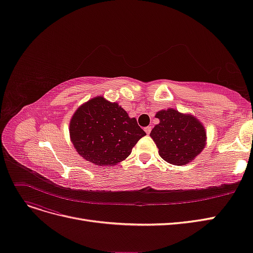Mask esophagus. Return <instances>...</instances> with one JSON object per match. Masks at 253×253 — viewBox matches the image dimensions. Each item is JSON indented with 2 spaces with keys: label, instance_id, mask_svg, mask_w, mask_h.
I'll use <instances>...</instances> for the list:
<instances>
[{
  "label": "esophagus",
  "instance_id": "esophagus-1",
  "mask_svg": "<svg viewBox=\"0 0 253 253\" xmlns=\"http://www.w3.org/2000/svg\"><path fill=\"white\" fill-rule=\"evenodd\" d=\"M144 130H145V133L149 135L150 133H151V130H152V127L151 126H146V127H144Z\"/></svg>",
  "mask_w": 253,
  "mask_h": 253
}]
</instances>
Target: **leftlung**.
I'll use <instances>...</instances> for the list:
<instances>
[{
	"label": "left lung",
	"mask_w": 253,
	"mask_h": 253,
	"mask_svg": "<svg viewBox=\"0 0 253 253\" xmlns=\"http://www.w3.org/2000/svg\"><path fill=\"white\" fill-rule=\"evenodd\" d=\"M156 117L160 123L155 126L150 136L163 160L184 165L202 152L206 144V132L196 117L175 109L159 111Z\"/></svg>",
	"instance_id": "8db88e82"
}]
</instances>
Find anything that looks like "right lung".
<instances>
[{
  "instance_id": "1",
  "label": "right lung",
  "mask_w": 253,
  "mask_h": 253,
  "mask_svg": "<svg viewBox=\"0 0 253 253\" xmlns=\"http://www.w3.org/2000/svg\"><path fill=\"white\" fill-rule=\"evenodd\" d=\"M71 141L84 159L99 167L124 161L145 136L136 118L116 102L97 96L76 110L70 121Z\"/></svg>"
}]
</instances>
